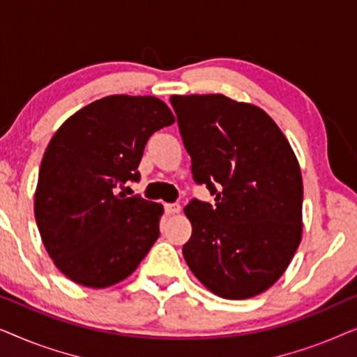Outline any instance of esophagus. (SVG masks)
Listing matches in <instances>:
<instances>
[{
    "label": "esophagus",
    "mask_w": 357,
    "mask_h": 357,
    "mask_svg": "<svg viewBox=\"0 0 357 357\" xmlns=\"http://www.w3.org/2000/svg\"><path fill=\"white\" fill-rule=\"evenodd\" d=\"M165 211L169 214H177L180 213V204L178 203H167L165 204Z\"/></svg>",
    "instance_id": "34e87169"
}]
</instances>
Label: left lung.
<instances>
[{
	"label": "left lung",
	"instance_id": "left-lung-1",
	"mask_svg": "<svg viewBox=\"0 0 357 357\" xmlns=\"http://www.w3.org/2000/svg\"><path fill=\"white\" fill-rule=\"evenodd\" d=\"M192 174L214 206L192 199L185 261L224 299H248L280 280L302 238L301 167L260 107L222 94L170 97Z\"/></svg>",
	"mask_w": 357,
	"mask_h": 357
}]
</instances>
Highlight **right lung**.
Listing matches in <instances>:
<instances>
[{
    "label": "right lung",
    "mask_w": 357,
    "mask_h": 357,
    "mask_svg": "<svg viewBox=\"0 0 357 357\" xmlns=\"http://www.w3.org/2000/svg\"><path fill=\"white\" fill-rule=\"evenodd\" d=\"M175 116L153 96H109L63 123L43 154L37 227L55 266L76 284L114 286L133 273L159 237L162 204L126 198L138 182L149 136Z\"/></svg>",
    "instance_id": "1"
}]
</instances>
